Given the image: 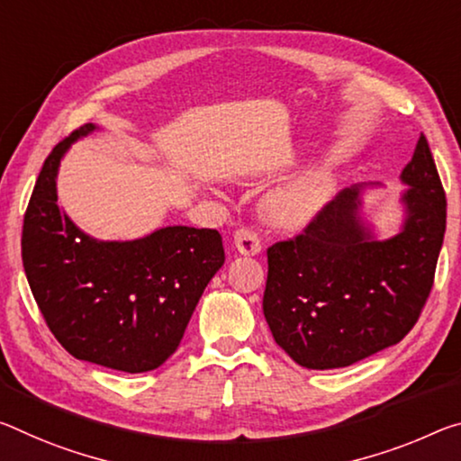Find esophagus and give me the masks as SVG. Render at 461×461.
<instances>
[{
    "label": "esophagus",
    "mask_w": 461,
    "mask_h": 461,
    "mask_svg": "<svg viewBox=\"0 0 461 461\" xmlns=\"http://www.w3.org/2000/svg\"><path fill=\"white\" fill-rule=\"evenodd\" d=\"M233 244H236V250L240 254H244V257H257L262 250L258 233L250 228L238 230L236 236H233Z\"/></svg>",
    "instance_id": "obj_1"
}]
</instances>
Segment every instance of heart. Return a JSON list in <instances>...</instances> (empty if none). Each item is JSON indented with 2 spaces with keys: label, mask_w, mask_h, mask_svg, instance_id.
Instances as JSON below:
<instances>
[{
  "label": "heart",
  "mask_w": 461,
  "mask_h": 461,
  "mask_svg": "<svg viewBox=\"0 0 461 461\" xmlns=\"http://www.w3.org/2000/svg\"><path fill=\"white\" fill-rule=\"evenodd\" d=\"M334 185L336 178L330 167L316 164L268 193L262 209L268 221L279 228L302 230L322 213L334 193Z\"/></svg>",
  "instance_id": "1"
}]
</instances>
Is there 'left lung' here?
I'll list each match as a JSON object with an SVG mask.
<instances>
[{"label":"left lung","mask_w":461,"mask_h":461,"mask_svg":"<svg viewBox=\"0 0 461 461\" xmlns=\"http://www.w3.org/2000/svg\"><path fill=\"white\" fill-rule=\"evenodd\" d=\"M402 225L377 238L355 185L302 236L268 248L262 312L273 339L308 369L348 367L404 339L433 287L447 203L425 135L400 174Z\"/></svg>","instance_id":"8db88e82"}]
</instances>
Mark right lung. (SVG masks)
<instances>
[{
    "label": "right lung",
    "instance_id": "obj_1",
    "mask_svg": "<svg viewBox=\"0 0 461 461\" xmlns=\"http://www.w3.org/2000/svg\"><path fill=\"white\" fill-rule=\"evenodd\" d=\"M45 159L22 228V265L50 332L79 361L143 374L178 348L204 287L223 267L217 230L167 225L127 242L87 236L57 203L65 151Z\"/></svg>",
    "mask_w": 461,
    "mask_h": 461
}]
</instances>
